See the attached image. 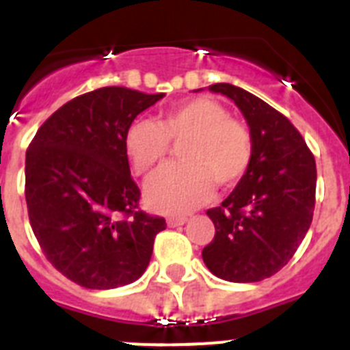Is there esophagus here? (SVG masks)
Here are the masks:
<instances>
[{
    "mask_svg": "<svg viewBox=\"0 0 350 350\" xmlns=\"http://www.w3.org/2000/svg\"><path fill=\"white\" fill-rule=\"evenodd\" d=\"M186 221H187L186 216H172V217H168V221H166V223H168V226H172V228H175V226L184 225Z\"/></svg>",
    "mask_w": 350,
    "mask_h": 350,
    "instance_id": "obj_1",
    "label": "esophagus"
}]
</instances>
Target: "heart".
Masks as SVG:
<instances>
[{
	"label": "heart",
	"mask_w": 350,
	"mask_h": 350,
	"mask_svg": "<svg viewBox=\"0 0 350 350\" xmlns=\"http://www.w3.org/2000/svg\"><path fill=\"white\" fill-rule=\"evenodd\" d=\"M182 142V163L164 166L146 182V202L155 211H193L211 198L214 184L234 187L252 166V133L214 98L187 100L159 122L138 120L125 133V152L139 175L163 163L172 143Z\"/></svg>",
	"instance_id": "obj_1"
}]
</instances>
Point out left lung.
Wrapping results in <instances>:
<instances>
[{
  "label": "left lung",
  "mask_w": 350,
  "mask_h": 350,
  "mask_svg": "<svg viewBox=\"0 0 350 350\" xmlns=\"http://www.w3.org/2000/svg\"><path fill=\"white\" fill-rule=\"evenodd\" d=\"M208 90L232 98L243 111L253 159L228 198L207 211L216 235L202 258L221 280L260 282L285 267L312 225L315 157L291 120L262 98L228 83Z\"/></svg>",
  "instance_id": "8db88e82"
}]
</instances>
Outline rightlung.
<instances>
[{
    "label": "right lung",
    "instance_id": "1",
    "mask_svg": "<svg viewBox=\"0 0 350 350\" xmlns=\"http://www.w3.org/2000/svg\"><path fill=\"white\" fill-rule=\"evenodd\" d=\"M164 94L104 86L68 100L26 150L29 225L47 260L86 288L136 282L164 217L139 208L125 133Z\"/></svg>",
    "mask_w": 350,
    "mask_h": 350
}]
</instances>
